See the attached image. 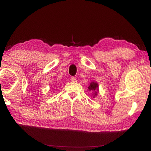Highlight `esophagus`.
<instances>
[{
    "mask_svg": "<svg viewBox=\"0 0 151 151\" xmlns=\"http://www.w3.org/2000/svg\"><path fill=\"white\" fill-rule=\"evenodd\" d=\"M70 81L72 82H75V83H76V82H77V81H76V79L75 77H74V76H72V77L70 78Z\"/></svg>",
    "mask_w": 151,
    "mask_h": 151,
    "instance_id": "1",
    "label": "esophagus"
}]
</instances>
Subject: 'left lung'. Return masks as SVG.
<instances>
[{
    "label": "left lung",
    "instance_id": "left-lung-1",
    "mask_svg": "<svg viewBox=\"0 0 151 151\" xmlns=\"http://www.w3.org/2000/svg\"><path fill=\"white\" fill-rule=\"evenodd\" d=\"M89 91H93V97L94 98L99 93V84L96 82L93 81L90 83V85L88 87Z\"/></svg>",
    "mask_w": 151,
    "mask_h": 151
}]
</instances>
